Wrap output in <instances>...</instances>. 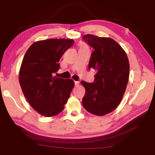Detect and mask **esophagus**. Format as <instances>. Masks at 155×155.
Wrapping results in <instances>:
<instances>
[{"mask_svg": "<svg viewBox=\"0 0 155 155\" xmlns=\"http://www.w3.org/2000/svg\"><path fill=\"white\" fill-rule=\"evenodd\" d=\"M79 83H80V82L79 81H74V85H75V86H78V85H79Z\"/></svg>", "mask_w": 155, "mask_h": 155, "instance_id": "1", "label": "esophagus"}]
</instances>
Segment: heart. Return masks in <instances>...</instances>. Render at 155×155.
I'll return each mask as SVG.
<instances>
[{"label": "heart", "instance_id": "b5f03b06", "mask_svg": "<svg viewBox=\"0 0 155 155\" xmlns=\"http://www.w3.org/2000/svg\"><path fill=\"white\" fill-rule=\"evenodd\" d=\"M81 48H86V46H85V45H84V44H81Z\"/></svg>", "mask_w": 155, "mask_h": 155}]
</instances>
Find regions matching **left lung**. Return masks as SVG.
<instances>
[{
	"label": "left lung",
	"mask_w": 155,
	"mask_h": 155,
	"mask_svg": "<svg viewBox=\"0 0 155 155\" xmlns=\"http://www.w3.org/2000/svg\"><path fill=\"white\" fill-rule=\"evenodd\" d=\"M83 40L93 48L89 69L96 72L93 83L81 81L85 88L83 105L90 114L103 116L122 101L129 77V62L124 49L111 38L87 34Z\"/></svg>",
	"instance_id": "8db88e82"
}]
</instances>
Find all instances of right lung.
<instances>
[{"label":"right lung","mask_w":155,"mask_h":155,"mask_svg":"<svg viewBox=\"0 0 155 155\" xmlns=\"http://www.w3.org/2000/svg\"><path fill=\"white\" fill-rule=\"evenodd\" d=\"M74 44L72 39H48L34 42L24 56L19 72L20 87L28 103L46 117L59 114L74 85L72 79L54 76L59 60Z\"/></svg>","instance_id":"right-lung-1"}]
</instances>
